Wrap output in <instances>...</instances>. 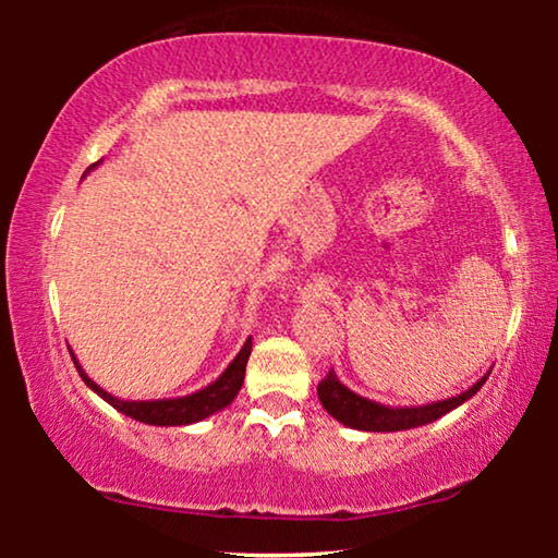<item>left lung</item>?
<instances>
[{"label":"left lung","instance_id":"left-lung-1","mask_svg":"<svg viewBox=\"0 0 558 558\" xmlns=\"http://www.w3.org/2000/svg\"><path fill=\"white\" fill-rule=\"evenodd\" d=\"M490 371H487L483 378H477V384H472L468 391L449 396V399H441V401L424 403V407H384V403L378 401L363 399V396L350 391V388L335 376V371L327 373L323 384L317 386V396L327 414L338 418L340 424L350 426V429L403 432V429H416V426L437 422L439 416H445L452 409L462 407L464 401L472 399V396L483 388L487 376H490Z\"/></svg>","mask_w":558,"mask_h":558}]
</instances>
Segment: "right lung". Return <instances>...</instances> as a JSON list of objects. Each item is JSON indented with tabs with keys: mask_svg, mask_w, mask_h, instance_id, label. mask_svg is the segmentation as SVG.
Returning <instances> with one entry per match:
<instances>
[{
	"mask_svg": "<svg viewBox=\"0 0 558 558\" xmlns=\"http://www.w3.org/2000/svg\"><path fill=\"white\" fill-rule=\"evenodd\" d=\"M96 165H90V167H96ZM248 355H251V338L243 342V348L239 350V355L233 357L231 365H228V368L220 373L213 384L201 388V391L178 396V399L124 401V399H119V396L104 391L98 384H94V380L88 378V373L83 371L78 357H75V353H71L75 368H78V376L83 378V384H86L90 391L101 396L106 403H111V407L121 411L124 416L136 418V422H142V424H151V426H185V424L203 422V418L223 411L241 391L243 378H246Z\"/></svg>",
	"mask_w": 558,
	"mask_h": 558,
	"instance_id": "obj_1",
	"label": "right lung"
}]
</instances>
